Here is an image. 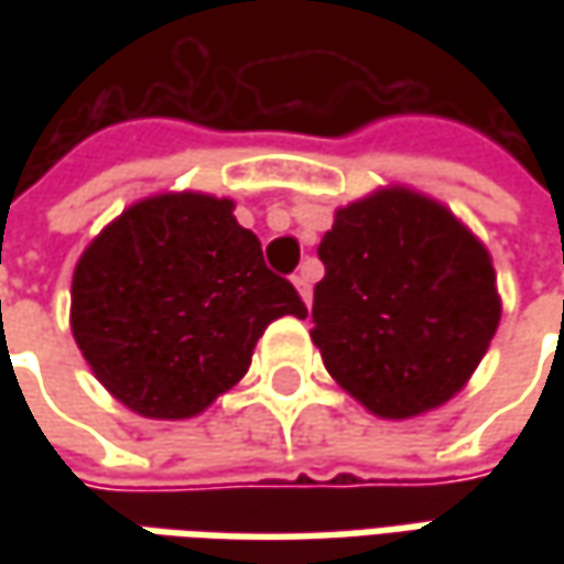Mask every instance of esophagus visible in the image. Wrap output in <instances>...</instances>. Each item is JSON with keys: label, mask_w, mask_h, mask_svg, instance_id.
<instances>
[{"label": "esophagus", "mask_w": 564, "mask_h": 564, "mask_svg": "<svg viewBox=\"0 0 564 564\" xmlns=\"http://www.w3.org/2000/svg\"><path fill=\"white\" fill-rule=\"evenodd\" d=\"M294 289H297V294L304 297V304L311 307V301H314V289H311V275H307V270H301L297 275H292Z\"/></svg>", "instance_id": "esophagus-1"}]
</instances>
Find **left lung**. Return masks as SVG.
Instances as JSON below:
<instances>
[{"mask_svg": "<svg viewBox=\"0 0 564 564\" xmlns=\"http://www.w3.org/2000/svg\"><path fill=\"white\" fill-rule=\"evenodd\" d=\"M314 345L329 377L382 421L455 399L502 319L487 245L440 200L386 185L338 206L319 241Z\"/></svg>", "mask_w": 564, "mask_h": 564, "instance_id": "1", "label": "left lung"}]
</instances>
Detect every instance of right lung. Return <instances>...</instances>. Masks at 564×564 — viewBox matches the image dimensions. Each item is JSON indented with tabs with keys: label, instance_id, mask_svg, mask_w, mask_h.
Masks as SVG:
<instances>
[{
	"label": "right lung",
	"instance_id": "1",
	"mask_svg": "<svg viewBox=\"0 0 564 564\" xmlns=\"http://www.w3.org/2000/svg\"><path fill=\"white\" fill-rule=\"evenodd\" d=\"M279 316L304 319L292 282L267 270L235 200L204 191L143 197L99 231L72 275V333L112 399L153 421L206 411L248 373Z\"/></svg>",
	"mask_w": 564,
	"mask_h": 564
}]
</instances>
